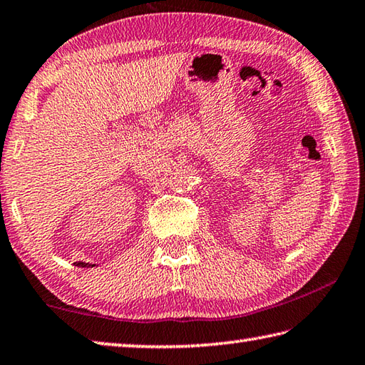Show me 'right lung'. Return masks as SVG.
<instances>
[{
	"label": "right lung",
	"instance_id": "add662e5",
	"mask_svg": "<svg viewBox=\"0 0 365 365\" xmlns=\"http://www.w3.org/2000/svg\"><path fill=\"white\" fill-rule=\"evenodd\" d=\"M76 265H78V267H95V265H91V264H86V262H76Z\"/></svg>",
	"mask_w": 365,
	"mask_h": 365
}]
</instances>
